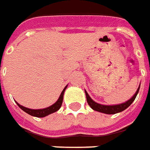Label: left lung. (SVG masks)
Masks as SVG:
<instances>
[{"instance_id": "left-lung-1", "label": "left lung", "mask_w": 150, "mask_h": 150, "mask_svg": "<svg viewBox=\"0 0 150 150\" xmlns=\"http://www.w3.org/2000/svg\"><path fill=\"white\" fill-rule=\"evenodd\" d=\"M139 87L137 88V91L135 92V93L134 94V96L131 98V99H129L128 101H126V103H121V104L117 105H103L99 104L93 100L92 98L89 97V95L88 94V93L85 91V94H86V98H87V103L90 106V108L92 109L95 110L97 112H103V113L106 114H116L118 113V112H121L122 111H124L125 109H126L130 105L134 102V100L135 99V98L137 96V93L139 92Z\"/></svg>"}]
</instances>
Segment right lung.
<instances>
[{
	"label": "right lung",
	"mask_w": 150,
	"mask_h": 150,
	"mask_svg": "<svg viewBox=\"0 0 150 150\" xmlns=\"http://www.w3.org/2000/svg\"><path fill=\"white\" fill-rule=\"evenodd\" d=\"M67 88V85L64 88V89L62 90V93H61V95L59 97L58 100L54 104H52V106H50L48 108H42V109H30V108H25L24 106L19 104L18 103H17V105L19 106V108L23 110L24 112H25L26 113L29 114V115H31L33 117H44L46 116H47V115H49V114L53 113V112H57V111H58V110L60 109V108L62 107V101H63L64 92H65V90H66V88Z\"/></svg>",
	"instance_id": "obj_1"
}]
</instances>
